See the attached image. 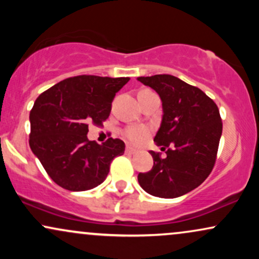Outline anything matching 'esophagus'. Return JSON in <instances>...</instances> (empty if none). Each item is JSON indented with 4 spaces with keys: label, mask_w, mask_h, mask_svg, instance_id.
<instances>
[{
    "label": "esophagus",
    "mask_w": 259,
    "mask_h": 259,
    "mask_svg": "<svg viewBox=\"0 0 259 259\" xmlns=\"http://www.w3.org/2000/svg\"><path fill=\"white\" fill-rule=\"evenodd\" d=\"M125 152H126V153H129V154H134V153H136V152H138V151H136L135 148H133V147L127 146V147L125 148Z\"/></svg>",
    "instance_id": "1"
}]
</instances>
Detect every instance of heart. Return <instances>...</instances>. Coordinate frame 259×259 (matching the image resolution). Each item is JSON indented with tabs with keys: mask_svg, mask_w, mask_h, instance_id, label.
Returning <instances> with one entry per match:
<instances>
[{
	"mask_svg": "<svg viewBox=\"0 0 259 259\" xmlns=\"http://www.w3.org/2000/svg\"><path fill=\"white\" fill-rule=\"evenodd\" d=\"M150 130L146 126H127L123 130V136L127 142L133 145H139L147 138Z\"/></svg>",
	"mask_w": 259,
	"mask_h": 259,
	"instance_id": "b5f03b06",
	"label": "heart"
}]
</instances>
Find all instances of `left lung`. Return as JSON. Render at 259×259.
<instances>
[{"mask_svg": "<svg viewBox=\"0 0 259 259\" xmlns=\"http://www.w3.org/2000/svg\"><path fill=\"white\" fill-rule=\"evenodd\" d=\"M138 80L162 100V124L153 141L165 151V157L151 151L153 167L139 173V184L152 196L179 197L200 186L214 167L223 130L218 106L177 76L158 74Z\"/></svg>", "mask_w": 259, "mask_h": 259, "instance_id": "8db88e82", "label": "left lung"}]
</instances>
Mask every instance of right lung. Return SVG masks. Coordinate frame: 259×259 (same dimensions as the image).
Segmentation results:
<instances>
[{
	"mask_svg": "<svg viewBox=\"0 0 259 259\" xmlns=\"http://www.w3.org/2000/svg\"><path fill=\"white\" fill-rule=\"evenodd\" d=\"M130 78L78 75L44 91L30 111L29 145L46 173L69 191H86L103 183L109 165L125 144L109 138L89 141V124L103 125L115 94Z\"/></svg>",
	"mask_w": 259,
	"mask_h": 259,
	"instance_id": "add662e5",
	"label": "right lung"
}]
</instances>
